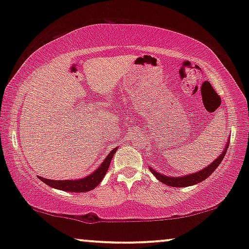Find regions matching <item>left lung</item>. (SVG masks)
<instances>
[{
    "mask_svg": "<svg viewBox=\"0 0 249 249\" xmlns=\"http://www.w3.org/2000/svg\"><path fill=\"white\" fill-rule=\"evenodd\" d=\"M228 147H229V142H228V144L226 146V149H224V151L222 152V154H221L219 158L215 160V161L211 163L207 168L200 170L199 172L193 173V175H188L185 177H177L176 178V177H166V176L160 175L159 172H156L155 170H153L152 168H149V170H151V172L153 173V175H154L162 183H164V185H168L171 187H187V186L196 185V183L203 181V180H205L207 177H210L211 175H212L214 170H215L217 166L220 165V163L222 162L224 155H226Z\"/></svg>",
    "mask_w": 249,
    "mask_h": 249,
    "instance_id": "1",
    "label": "left lung"
}]
</instances>
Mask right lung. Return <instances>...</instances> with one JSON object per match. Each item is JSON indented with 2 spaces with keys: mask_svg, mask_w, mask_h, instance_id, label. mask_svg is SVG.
Returning a JSON list of instances; mask_svg holds the SVG:
<instances>
[{
  "mask_svg": "<svg viewBox=\"0 0 249 249\" xmlns=\"http://www.w3.org/2000/svg\"><path fill=\"white\" fill-rule=\"evenodd\" d=\"M118 147L112 149L110 154L107 155V158L104 160V162L98 166L96 171L91 173L86 178L79 179V180H51L45 179L39 177V179L42 180L44 183H46L47 186L52 187V188H56L60 190H64V192H71V193H84V192H89V190L94 189L98 183L102 181V179L104 178L105 173L107 172L108 166H110L111 160L113 158V155L117 152Z\"/></svg>",
  "mask_w": 249,
  "mask_h": 249,
  "instance_id": "obj_1",
  "label": "right lung"
}]
</instances>
